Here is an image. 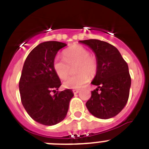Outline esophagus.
<instances>
[{
	"label": "esophagus",
	"instance_id": "34e87169",
	"mask_svg": "<svg viewBox=\"0 0 149 149\" xmlns=\"http://www.w3.org/2000/svg\"><path fill=\"white\" fill-rule=\"evenodd\" d=\"M73 93L74 94H77V93H79V90H73Z\"/></svg>",
	"mask_w": 149,
	"mask_h": 149
}]
</instances>
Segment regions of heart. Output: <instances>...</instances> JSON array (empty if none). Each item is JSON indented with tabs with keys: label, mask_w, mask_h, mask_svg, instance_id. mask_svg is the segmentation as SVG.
<instances>
[{
	"label": "heart",
	"mask_w": 149,
	"mask_h": 149,
	"mask_svg": "<svg viewBox=\"0 0 149 149\" xmlns=\"http://www.w3.org/2000/svg\"><path fill=\"white\" fill-rule=\"evenodd\" d=\"M64 59L56 58L53 68L56 74L62 80L69 75L70 67L74 65V72L77 73L68 78L64 81V87L67 89H79L87 84L90 77H94L98 73V62L95 56L90 54L85 47L80 45H72L63 52Z\"/></svg>",
	"instance_id": "b5f03b06"
}]
</instances>
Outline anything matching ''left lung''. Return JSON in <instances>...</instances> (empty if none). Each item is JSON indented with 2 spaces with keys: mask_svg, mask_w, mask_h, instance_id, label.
I'll list each match as a JSON object with an SVG mask.
<instances>
[{
  "mask_svg": "<svg viewBox=\"0 0 149 149\" xmlns=\"http://www.w3.org/2000/svg\"><path fill=\"white\" fill-rule=\"evenodd\" d=\"M95 52L98 73L92 84L98 86L86 103L89 112L98 118L117 115L126 106L131 87V76L126 61L109 43L98 40H80Z\"/></svg>",
  "mask_w": 149,
  "mask_h": 149,
  "instance_id": "8db88e82",
  "label": "left lung"
}]
</instances>
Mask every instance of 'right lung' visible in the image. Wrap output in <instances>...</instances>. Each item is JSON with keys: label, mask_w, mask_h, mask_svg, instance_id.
<instances>
[{"label": "right lung", "mask_w": 149, "mask_h": 149, "mask_svg": "<svg viewBox=\"0 0 149 149\" xmlns=\"http://www.w3.org/2000/svg\"><path fill=\"white\" fill-rule=\"evenodd\" d=\"M66 45L57 41L40 43L29 53L22 70L19 81L22 104L33 120L45 126L65 118L73 96L70 89L51 95L62 84L53 68L54 58Z\"/></svg>", "instance_id": "obj_1"}]
</instances>
